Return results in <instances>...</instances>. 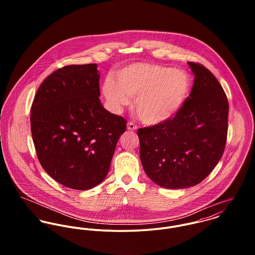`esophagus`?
Instances as JSON below:
<instances>
[{
	"instance_id": "34e87169",
	"label": "esophagus",
	"mask_w": 255,
	"mask_h": 255,
	"mask_svg": "<svg viewBox=\"0 0 255 255\" xmlns=\"http://www.w3.org/2000/svg\"><path fill=\"white\" fill-rule=\"evenodd\" d=\"M128 130H131V131H133V130H136V128H137V127H136V125L135 124H133V123H131V122H129L128 124Z\"/></svg>"
}]
</instances>
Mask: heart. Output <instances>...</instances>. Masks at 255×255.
I'll return each instance as SVG.
<instances>
[{"label":"heart","mask_w":255,"mask_h":255,"mask_svg":"<svg viewBox=\"0 0 255 255\" xmlns=\"http://www.w3.org/2000/svg\"><path fill=\"white\" fill-rule=\"evenodd\" d=\"M190 88V78L182 70L156 64L136 63L108 78L103 93L117 111L134 99V111L146 125L155 126L171 120L182 108Z\"/></svg>","instance_id":"1"}]
</instances>
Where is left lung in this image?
<instances>
[{
	"label": "left lung",
	"instance_id": "left-lung-1",
	"mask_svg": "<svg viewBox=\"0 0 255 255\" xmlns=\"http://www.w3.org/2000/svg\"><path fill=\"white\" fill-rule=\"evenodd\" d=\"M188 65L194 81L182 108L171 120L137 131L146 175L165 188L202 182L218 164L227 141L226 93L204 66Z\"/></svg>",
	"mask_w": 255,
	"mask_h": 255
}]
</instances>
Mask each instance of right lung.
<instances>
[{"instance_id": "1", "label": "right lung", "mask_w": 255, "mask_h": 255, "mask_svg": "<svg viewBox=\"0 0 255 255\" xmlns=\"http://www.w3.org/2000/svg\"><path fill=\"white\" fill-rule=\"evenodd\" d=\"M96 64L66 66L39 86L31 106L38 160L56 182L78 190L104 181L127 121L99 99Z\"/></svg>"}]
</instances>
